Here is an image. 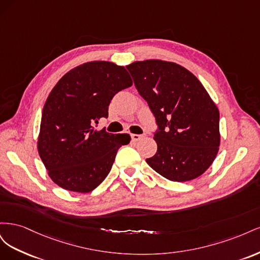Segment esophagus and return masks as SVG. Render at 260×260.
I'll use <instances>...</instances> for the list:
<instances>
[{
	"label": "esophagus",
	"mask_w": 260,
	"mask_h": 260,
	"mask_svg": "<svg viewBox=\"0 0 260 260\" xmlns=\"http://www.w3.org/2000/svg\"><path fill=\"white\" fill-rule=\"evenodd\" d=\"M143 137H144L143 135H131V139H132L133 141H139V140L142 139Z\"/></svg>",
	"instance_id": "34e87169"
}]
</instances>
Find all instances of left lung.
I'll return each mask as SVG.
<instances>
[{
  "mask_svg": "<svg viewBox=\"0 0 260 260\" xmlns=\"http://www.w3.org/2000/svg\"><path fill=\"white\" fill-rule=\"evenodd\" d=\"M155 116L156 154L146 162L176 182L200 177L219 151V111L200 80L176 62L159 59L125 66Z\"/></svg>",
  "mask_w": 260,
  "mask_h": 260,
  "instance_id": "obj_1",
  "label": "left lung"
}]
</instances>
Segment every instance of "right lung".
I'll return each mask as SVG.
<instances>
[{
	"mask_svg": "<svg viewBox=\"0 0 260 260\" xmlns=\"http://www.w3.org/2000/svg\"><path fill=\"white\" fill-rule=\"evenodd\" d=\"M131 85L123 66L96 60L72 69L54 86L42 111L38 151L58 186L88 193L107 177L117 151L131 138L95 125L108 117L115 94Z\"/></svg>",
	"mask_w": 260,
	"mask_h": 260,
	"instance_id": "1",
	"label": "right lung"
}]
</instances>
